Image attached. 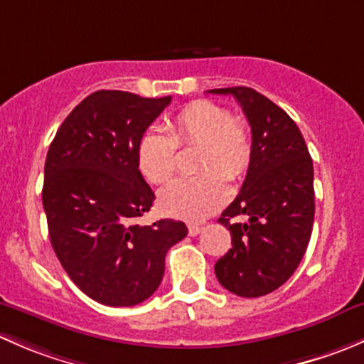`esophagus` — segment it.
Returning <instances> with one entry per match:
<instances>
[{
    "instance_id": "1",
    "label": "esophagus",
    "mask_w": 364,
    "mask_h": 364,
    "mask_svg": "<svg viewBox=\"0 0 364 364\" xmlns=\"http://www.w3.org/2000/svg\"><path fill=\"white\" fill-rule=\"evenodd\" d=\"M200 230H203V225H199V223H188L190 236H197V234H200Z\"/></svg>"
}]
</instances>
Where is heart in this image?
<instances>
[{
  "instance_id": "1",
  "label": "heart",
  "mask_w": 364,
  "mask_h": 364,
  "mask_svg": "<svg viewBox=\"0 0 364 364\" xmlns=\"http://www.w3.org/2000/svg\"><path fill=\"white\" fill-rule=\"evenodd\" d=\"M178 146H200L197 171L203 174L176 179L161 190L160 208L183 220H203L229 200L230 181L243 178L253 160L248 123L216 102L196 100L181 109L168 132L149 128L137 142V165L153 185H164L178 167Z\"/></svg>"
}]
</instances>
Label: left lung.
Wrapping results in <instances>:
<instances>
[{
	"mask_svg": "<svg viewBox=\"0 0 364 364\" xmlns=\"http://www.w3.org/2000/svg\"><path fill=\"white\" fill-rule=\"evenodd\" d=\"M209 93L232 95L253 137L240 196L218 218L232 248L218 259L215 273L232 294L266 296L292 277L306 252L315 215L314 161L297 124L269 98L245 86Z\"/></svg>",
	"mask_w": 364,
	"mask_h": 364,
	"instance_id": "obj_1",
	"label": "left lung"
}]
</instances>
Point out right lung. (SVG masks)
Returning a JSON list of instances; mask_svg holds the SVG:
<instances>
[{"label": "right lung", "instance_id": "obj_1", "mask_svg": "<svg viewBox=\"0 0 364 364\" xmlns=\"http://www.w3.org/2000/svg\"><path fill=\"white\" fill-rule=\"evenodd\" d=\"M102 90L56 132L46 159L42 203L50 245L73 284L107 306H134L159 289L183 222L139 225L155 193L137 165V142L171 104Z\"/></svg>", "mask_w": 364, "mask_h": 364}]
</instances>
